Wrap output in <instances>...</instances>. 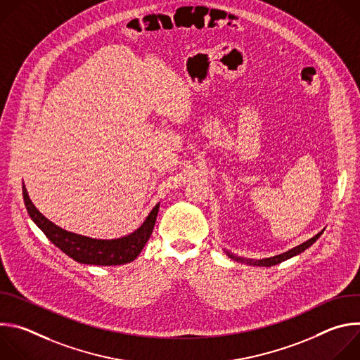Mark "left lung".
Segmentation results:
<instances>
[{
    "label": "left lung",
    "instance_id": "8db88e82",
    "mask_svg": "<svg viewBox=\"0 0 360 360\" xmlns=\"http://www.w3.org/2000/svg\"><path fill=\"white\" fill-rule=\"evenodd\" d=\"M321 235H322V232H319L318 235H315V236H314V238H311L309 240L303 242L302 245H299V246H296V248H293V249H290V250H288V252H285V253H281V255L272 256V258L261 259V261L242 259V258H238V256H233L232 253H228V256H229V258H232V259L238 261V262H246V264H249V265H255V266H274V265H278V264H281V262H283V261H286V259L292 258V256H295V255H297V253L303 252L304 249H307V248H309L311 245H314V242H315Z\"/></svg>",
    "mask_w": 360,
    "mask_h": 360
}]
</instances>
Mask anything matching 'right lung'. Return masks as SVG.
I'll return each instance as SVG.
<instances>
[{
  "mask_svg": "<svg viewBox=\"0 0 360 360\" xmlns=\"http://www.w3.org/2000/svg\"><path fill=\"white\" fill-rule=\"evenodd\" d=\"M22 195L27 211L31 219L38 225V228L45 233V236L58 246L70 258L79 264L112 266L124 265L136 259L142 248L148 242L153 226H155L160 203L150 211L145 222L131 235L120 239H92L82 235L68 232L51 221H48L31 202L25 185L22 184Z\"/></svg>",
  "mask_w": 360,
  "mask_h": 360,
  "instance_id": "right-lung-1",
  "label": "right lung"
}]
</instances>
